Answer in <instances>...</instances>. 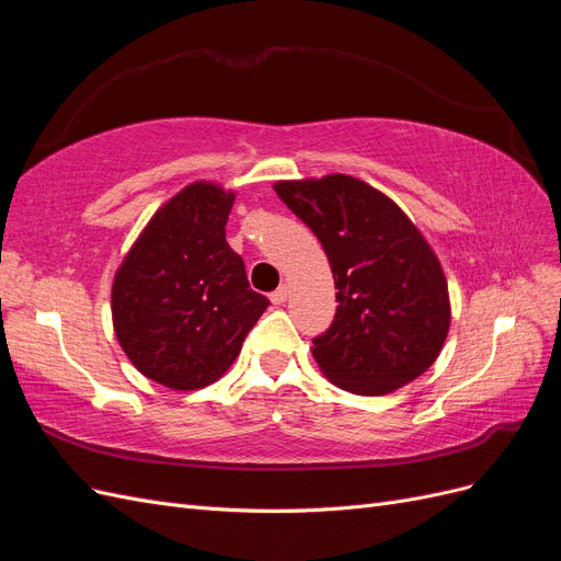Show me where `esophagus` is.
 Wrapping results in <instances>:
<instances>
[{
  "instance_id": "obj_1",
  "label": "esophagus",
  "mask_w": 561,
  "mask_h": 561,
  "mask_svg": "<svg viewBox=\"0 0 561 561\" xmlns=\"http://www.w3.org/2000/svg\"><path fill=\"white\" fill-rule=\"evenodd\" d=\"M287 295H290V287L280 285L278 290L271 293V301H274V304H285V301H287Z\"/></svg>"
}]
</instances>
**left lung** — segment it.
Masks as SVG:
<instances>
[{
    "label": "left lung",
    "mask_w": 561,
    "mask_h": 561,
    "mask_svg": "<svg viewBox=\"0 0 561 561\" xmlns=\"http://www.w3.org/2000/svg\"><path fill=\"white\" fill-rule=\"evenodd\" d=\"M280 201L322 243L336 316L313 339V358L334 386L386 396L421 377L451 325L443 264L393 198L351 175L280 180Z\"/></svg>",
    "instance_id": "1"
}]
</instances>
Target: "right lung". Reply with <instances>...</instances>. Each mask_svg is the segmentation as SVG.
<instances>
[{"label": "right lung", "mask_w": 561, "mask_h": 561, "mask_svg": "<svg viewBox=\"0 0 561 561\" xmlns=\"http://www.w3.org/2000/svg\"><path fill=\"white\" fill-rule=\"evenodd\" d=\"M236 192L196 180L151 215L118 264L112 322L135 369L173 390L217 381L268 299L227 243Z\"/></svg>", "instance_id": "obj_1"}]
</instances>
